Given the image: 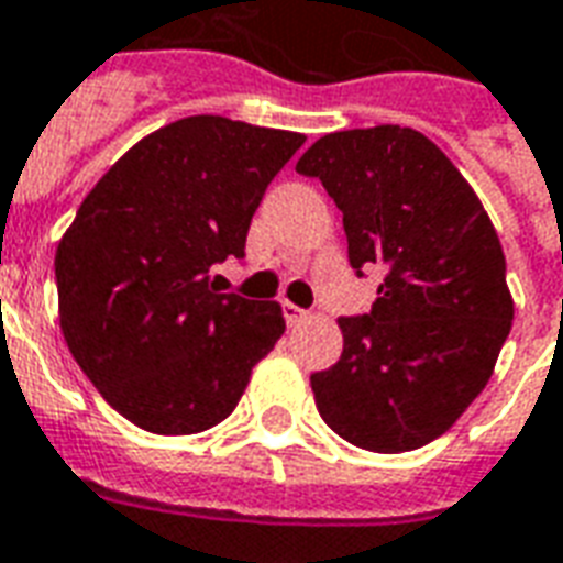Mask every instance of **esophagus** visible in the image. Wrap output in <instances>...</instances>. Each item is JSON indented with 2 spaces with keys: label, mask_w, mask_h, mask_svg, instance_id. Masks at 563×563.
I'll use <instances>...</instances> for the list:
<instances>
[{
  "label": "esophagus",
  "mask_w": 563,
  "mask_h": 563,
  "mask_svg": "<svg viewBox=\"0 0 563 563\" xmlns=\"http://www.w3.org/2000/svg\"><path fill=\"white\" fill-rule=\"evenodd\" d=\"M283 319H286L289 325H298L301 319H307V310H301V307L292 305V301H283Z\"/></svg>",
  "instance_id": "34e87169"
}]
</instances>
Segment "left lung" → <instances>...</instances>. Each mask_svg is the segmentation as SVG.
Here are the masks:
<instances>
[{"instance_id": "1", "label": "left lung", "mask_w": 563, "mask_h": 563, "mask_svg": "<svg viewBox=\"0 0 563 563\" xmlns=\"http://www.w3.org/2000/svg\"><path fill=\"white\" fill-rule=\"evenodd\" d=\"M295 172L319 177L341 208L355 274L386 271L371 313L338 319V365L310 374L319 416L371 452L424 446L485 389L512 325L495 225L416 129L331 132Z\"/></svg>"}]
</instances>
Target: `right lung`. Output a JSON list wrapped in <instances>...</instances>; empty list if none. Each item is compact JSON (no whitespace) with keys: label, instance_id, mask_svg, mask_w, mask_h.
Here are the masks:
<instances>
[{"label":"right lung","instance_id":"add662e5","mask_svg":"<svg viewBox=\"0 0 563 563\" xmlns=\"http://www.w3.org/2000/svg\"><path fill=\"white\" fill-rule=\"evenodd\" d=\"M305 135L184 117L141 139L84 198L56 246L59 325L117 413L153 434H198L232 413L280 341L277 301L220 292L250 220Z\"/></svg>","mask_w":563,"mask_h":563}]
</instances>
